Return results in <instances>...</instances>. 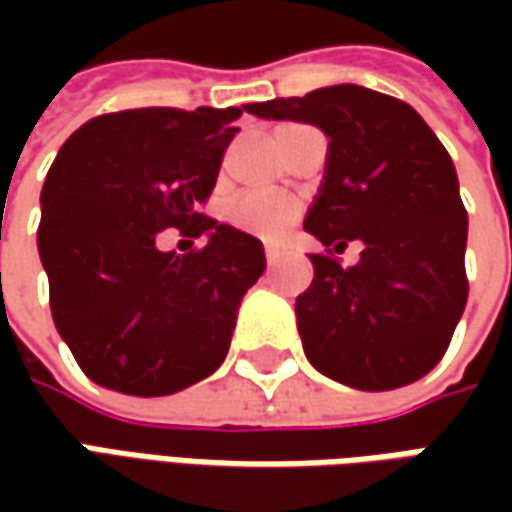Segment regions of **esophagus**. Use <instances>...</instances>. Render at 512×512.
<instances>
[{
  "mask_svg": "<svg viewBox=\"0 0 512 512\" xmlns=\"http://www.w3.org/2000/svg\"><path fill=\"white\" fill-rule=\"evenodd\" d=\"M265 256H267V267H276V262H279V250L276 247H265Z\"/></svg>",
  "mask_w": 512,
  "mask_h": 512,
  "instance_id": "esophagus-1",
  "label": "esophagus"
}]
</instances>
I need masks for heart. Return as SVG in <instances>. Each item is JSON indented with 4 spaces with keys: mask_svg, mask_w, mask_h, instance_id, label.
<instances>
[{
    "mask_svg": "<svg viewBox=\"0 0 512 512\" xmlns=\"http://www.w3.org/2000/svg\"><path fill=\"white\" fill-rule=\"evenodd\" d=\"M296 219V205L279 196H245L233 207V222L259 236H279Z\"/></svg>",
    "mask_w": 512,
    "mask_h": 512,
    "instance_id": "obj_1",
    "label": "heart"
}]
</instances>
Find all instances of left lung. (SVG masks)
Masks as SVG:
<instances>
[{
  "mask_svg": "<svg viewBox=\"0 0 512 512\" xmlns=\"http://www.w3.org/2000/svg\"><path fill=\"white\" fill-rule=\"evenodd\" d=\"M262 119L327 133L325 182L305 219L327 253L296 299L310 364L356 390H393L442 362L467 305V210L450 153L422 116L387 93L333 85L245 105ZM363 242L342 268L333 252Z\"/></svg>",
  "mask_w": 512,
  "mask_h": 512,
  "instance_id": "1",
  "label": "left lung"
}]
</instances>
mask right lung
Returning <instances> with one entry per match:
<instances>
[{
	"mask_svg": "<svg viewBox=\"0 0 512 512\" xmlns=\"http://www.w3.org/2000/svg\"><path fill=\"white\" fill-rule=\"evenodd\" d=\"M242 108H136L85 122L42 187L39 259L59 336L90 382L168 396L225 362L262 242L202 213ZM179 226L202 251L162 254Z\"/></svg>",
	"mask_w": 512,
	"mask_h": 512,
	"instance_id": "1",
	"label": "right lung"
}]
</instances>
